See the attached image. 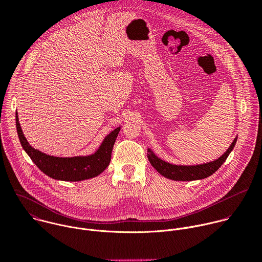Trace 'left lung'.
<instances>
[{
	"label": "left lung",
	"mask_w": 262,
	"mask_h": 262,
	"mask_svg": "<svg viewBox=\"0 0 262 262\" xmlns=\"http://www.w3.org/2000/svg\"><path fill=\"white\" fill-rule=\"evenodd\" d=\"M237 137L233 140L231 145L228 147L227 150L224 152L219 159L199 165H176L168 163L160 159L150 148L147 149V157L151 166L166 178L176 180V181H192L204 179L212 175L226 161L233 147L235 146Z\"/></svg>",
	"instance_id": "left-lung-1"
}]
</instances>
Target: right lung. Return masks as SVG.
Returning <instances> with one entry per match:
<instances>
[{
	"mask_svg": "<svg viewBox=\"0 0 262 262\" xmlns=\"http://www.w3.org/2000/svg\"><path fill=\"white\" fill-rule=\"evenodd\" d=\"M15 121L20 144L33 163L51 178L63 181H81L96 177L102 173L111 162L112 150L121 128L119 126L107 134L99 147L91 155L60 158L43 154L29 144L21 130L17 111Z\"/></svg>",
	"mask_w": 262,
	"mask_h": 262,
	"instance_id": "right-lung-1",
	"label": "right lung"
}]
</instances>
